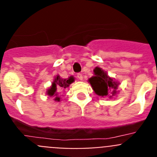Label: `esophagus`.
I'll list each match as a JSON object with an SVG mask.
<instances>
[{"label":"esophagus","instance_id":"esophagus-1","mask_svg":"<svg viewBox=\"0 0 157 157\" xmlns=\"http://www.w3.org/2000/svg\"><path fill=\"white\" fill-rule=\"evenodd\" d=\"M77 78H78V79L80 80V81H82V78H83V76H82V74H78Z\"/></svg>","mask_w":157,"mask_h":157}]
</instances>
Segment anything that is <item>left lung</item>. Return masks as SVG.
Wrapping results in <instances>:
<instances>
[{"label": "left lung", "mask_w": 157, "mask_h": 157, "mask_svg": "<svg viewBox=\"0 0 157 157\" xmlns=\"http://www.w3.org/2000/svg\"><path fill=\"white\" fill-rule=\"evenodd\" d=\"M94 76L88 79L96 94L101 97H109L112 98L119 93L117 89L120 82L111 78L103 69L96 67L94 69Z\"/></svg>", "instance_id": "1"}]
</instances>
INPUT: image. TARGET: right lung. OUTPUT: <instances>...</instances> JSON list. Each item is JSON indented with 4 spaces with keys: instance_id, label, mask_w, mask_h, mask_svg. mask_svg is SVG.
<instances>
[{
    "instance_id": "right-lung-1",
    "label": "right lung",
    "mask_w": 157,
    "mask_h": 157,
    "mask_svg": "<svg viewBox=\"0 0 157 157\" xmlns=\"http://www.w3.org/2000/svg\"><path fill=\"white\" fill-rule=\"evenodd\" d=\"M73 82H75V78L73 76H70L68 78H62L59 75H56L54 77L51 86H49V88L47 90L46 94L49 97H52L54 101L59 102L61 99L60 91H63V90L69 87Z\"/></svg>"
}]
</instances>
